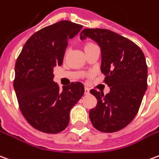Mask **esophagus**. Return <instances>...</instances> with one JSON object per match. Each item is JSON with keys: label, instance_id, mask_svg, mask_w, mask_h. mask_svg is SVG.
Returning <instances> with one entry per match:
<instances>
[{"label": "esophagus", "instance_id": "34e87169", "mask_svg": "<svg viewBox=\"0 0 159 159\" xmlns=\"http://www.w3.org/2000/svg\"><path fill=\"white\" fill-rule=\"evenodd\" d=\"M84 94H85V95H89V89L88 88H85V89H84Z\"/></svg>", "mask_w": 159, "mask_h": 159}]
</instances>
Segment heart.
<instances>
[{
  "label": "heart",
  "mask_w": 159,
  "mask_h": 159,
  "mask_svg": "<svg viewBox=\"0 0 159 159\" xmlns=\"http://www.w3.org/2000/svg\"><path fill=\"white\" fill-rule=\"evenodd\" d=\"M92 46H95V45H94L93 43H89V42H88V43H86V44L84 45V50L86 51L87 49L90 48V47H92ZM67 54H68V50L65 52V56H67Z\"/></svg>",
  "instance_id": "1"
}]
</instances>
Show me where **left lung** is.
Segmentation results:
<instances>
[{
    "label": "left lung",
    "instance_id": "1",
    "mask_svg": "<svg viewBox=\"0 0 159 159\" xmlns=\"http://www.w3.org/2000/svg\"><path fill=\"white\" fill-rule=\"evenodd\" d=\"M87 38L101 47V70L110 89L106 95L91 89L97 104L89 111V119L95 129L114 133L126 127L139 109L147 89L145 55L133 41L110 30L85 28L80 39Z\"/></svg>",
    "mask_w": 159,
    "mask_h": 159
}]
</instances>
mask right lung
I'll use <instances>...</instances> for the list:
<instances>
[{
    "mask_svg": "<svg viewBox=\"0 0 159 159\" xmlns=\"http://www.w3.org/2000/svg\"><path fill=\"white\" fill-rule=\"evenodd\" d=\"M83 25L61 20L29 38L15 64L14 88L23 116L35 129L45 134L64 131L70 112L84 93L82 83L59 89L53 69L63 64L68 41Z\"/></svg>",
    "mask_w": 159,
    "mask_h": 159,
    "instance_id": "add662e5",
    "label": "right lung"
}]
</instances>
